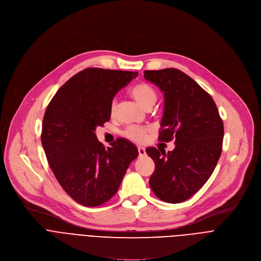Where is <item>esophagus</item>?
Wrapping results in <instances>:
<instances>
[{
    "instance_id": "1",
    "label": "esophagus",
    "mask_w": 261,
    "mask_h": 261,
    "mask_svg": "<svg viewBox=\"0 0 261 261\" xmlns=\"http://www.w3.org/2000/svg\"><path fill=\"white\" fill-rule=\"evenodd\" d=\"M138 151H139V155H140V156H143V155H145V153H146L144 147H138Z\"/></svg>"
}]
</instances>
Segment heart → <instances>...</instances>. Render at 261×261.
Segmentation results:
<instances>
[{
    "instance_id": "b5f03b06",
    "label": "heart",
    "mask_w": 261,
    "mask_h": 261,
    "mask_svg": "<svg viewBox=\"0 0 261 261\" xmlns=\"http://www.w3.org/2000/svg\"><path fill=\"white\" fill-rule=\"evenodd\" d=\"M130 94L136 101L146 110L151 109V107L155 103L156 97H158L153 88L145 83L138 84L135 87H133L130 90ZM116 108H117L116 100H113L112 105H111V113L112 114L115 113ZM147 133H148V128H146V127L128 126L124 130V136L134 142L142 143L145 141Z\"/></svg>"
}]
</instances>
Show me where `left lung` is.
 Returning <instances> with one entry per match:
<instances>
[{
  "label": "left lung",
  "mask_w": 261,
  "mask_h": 261,
  "mask_svg": "<svg viewBox=\"0 0 261 261\" xmlns=\"http://www.w3.org/2000/svg\"><path fill=\"white\" fill-rule=\"evenodd\" d=\"M144 78L164 94L159 141L174 140L175 144L167 153L146 148L155 164L149 185L161 200L182 203L204 186L217 164L223 147V120L212 97L182 71H144Z\"/></svg>",
  "instance_id": "obj_1"
}]
</instances>
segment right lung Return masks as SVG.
<instances>
[{"label":"right lung","mask_w":261,"mask_h":261,"mask_svg":"<svg viewBox=\"0 0 261 261\" xmlns=\"http://www.w3.org/2000/svg\"><path fill=\"white\" fill-rule=\"evenodd\" d=\"M138 72L88 68L62 86L47 107L42 144L63 189L80 205L97 207L118 191L139 151L118 138L106 148L95 135L111 119L113 98Z\"/></svg>","instance_id":"add662e5"}]
</instances>
